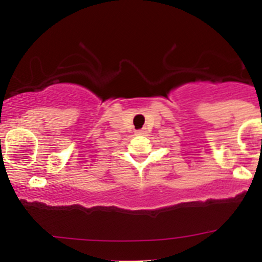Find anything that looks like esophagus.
I'll use <instances>...</instances> for the list:
<instances>
[{"instance_id":"1","label":"esophagus","mask_w":262,"mask_h":262,"mask_svg":"<svg viewBox=\"0 0 262 262\" xmlns=\"http://www.w3.org/2000/svg\"><path fill=\"white\" fill-rule=\"evenodd\" d=\"M135 133H137V135H144L145 134V130H137Z\"/></svg>"}]
</instances>
